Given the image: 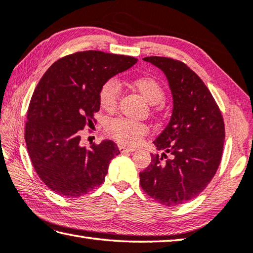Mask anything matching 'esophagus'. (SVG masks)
Returning <instances> with one entry per match:
<instances>
[{
  "label": "esophagus",
  "mask_w": 253,
  "mask_h": 253,
  "mask_svg": "<svg viewBox=\"0 0 253 253\" xmlns=\"http://www.w3.org/2000/svg\"><path fill=\"white\" fill-rule=\"evenodd\" d=\"M119 151H120L121 153H127V152L135 151V147H133V146H126V145H119Z\"/></svg>",
  "instance_id": "1"
}]
</instances>
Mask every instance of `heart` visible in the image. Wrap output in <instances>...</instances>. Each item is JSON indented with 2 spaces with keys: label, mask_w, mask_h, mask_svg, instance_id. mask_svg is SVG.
Listing matches in <instances>:
<instances>
[{
  "label": "heart",
  "mask_w": 253,
  "mask_h": 253,
  "mask_svg": "<svg viewBox=\"0 0 253 253\" xmlns=\"http://www.w3.org/2000/svg\"><path fill=\"white\" fill-rule=\"evenodd\" d=\"M131 85L147 102L156 104L163 101L164 89L157 80L150 76H140L131 80ZM120 88L114 79H109L102 84L99 90V103L104 111L113 112L118 107ZM108 135L122 144H137L144 136L149 127L143 122L133 121L126 118L111 119L107 125Z\"/></svg>",
  "instance_id": "b5f03b06"
}]
</instances>
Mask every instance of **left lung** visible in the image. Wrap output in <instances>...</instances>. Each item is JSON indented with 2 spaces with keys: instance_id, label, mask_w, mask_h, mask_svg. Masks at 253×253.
<instances>
[{
  "instance_id": "obj_1",
  "label": "left lung",
  "mask_w": 253,
  "mask_h": 253,
  "mask_svg": "<svg viewBox=\"0 0 253 253\" xmlns=\"http://www.w3.org/2000/svg\"><path fill=\"white\" fill-rule=\"evenodd\" d=\"M163 70L173 94V114L153 142L161 156L140 173L142 189L164 206H178L198 196L221 162L225 122L207 85L183 61L143 58Z\"/></svg>"
}]
</instances>
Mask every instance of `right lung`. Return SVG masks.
I'll return each mask as SVG.
<instances>
[{
	"mask_svg": "<svg viewBox=\"0 0 253 253\" xmlns=\"http://www.w3.org/2000/svg\"><path fill=\"white\" fill-rule=\"evenodd\" d=\"M136 61L100 50L77 51L55 61L40 80L28 106L25 142L33 168L52 192L79 197L104 182L120 151L110 140L83 147L80 135L97 122L102 84Z\"/></svg>",
	"mask_w": 253,
	"mask_h": 253,
	"instance_id": "right-lung-1",
	"label": "right lung"
}]
</instances>
